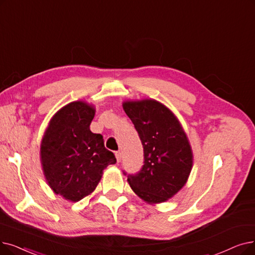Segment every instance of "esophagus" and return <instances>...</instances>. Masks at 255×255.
I'll list each match as a JSON object with an SVG mask.
<instances>
[{
    "label": "esophagus",
    "instance_id": "esophagus-1",
    "mask_svg": "<svg viewBox=\"0 0 255 255\" xmlns=\"http://www.w3.org/2000/svg\"><path fill=\"white\" fill-rule=\"evenodd\" d=\"M116 158L118 162H121L122 160V153L121 152H116Z\"/></svg>",
    "mask_w": 255,
    "mask_h": 255
}]
</instances>
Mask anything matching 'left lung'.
Returning <instances> with one entry per match:
<instances>
[{"label": "left lung", "instance_id": "left-lung-1", "mask_svg": "<svg viewBox=\"0 0 255 255\" xmlns=\"http://www.w3.org/2000/svg\"><path fill=\"white\" fill-rule=\"evenodd\" d=\"M143 147V165L127 181L148 204L168 201L186 183L193 168V152L179 120L154 99L123 102Z\"/></svg>", "mask_w": 255, "mask_h": 255}]
</instances>
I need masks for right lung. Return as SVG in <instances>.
Masks as SVG:
<instances>
[{"mask_svg": "<svg viewBox=\"0 0 255 255\" xmlns=\"http://www.w3.org/2000/svg\"><path fill=\"white\" fill-rule=\"evenodd\" d=\"M96 109L74 101L55 114L40 143L43 175L53 192L71 202L91 195L103 171L117 159L104 146L103 136L90 129Z\"/></svg>", "mask_w": 255, "mask_h": 255, "instance_id": "right-lung-1", "label": "right lung"}]
</instances>
